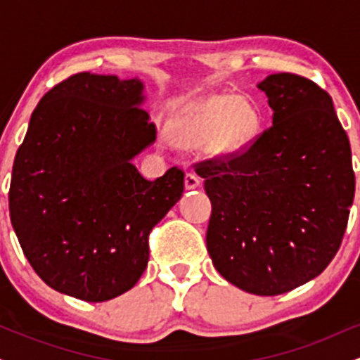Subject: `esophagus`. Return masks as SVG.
<instances>
[{
  "mask_svg": "<svg viewBox=\"0 0 360 360\" xmlns=\"http://www.w3.org/2000/svg\"><path fill=\"white\" fill-rule=\"evenodd\" d=\"M200 183H201L200 177L194 174V172H188V174H186V177H184L186 189H196L198 186H200Z\"/></svg>",
  "mask_w": 360,
  "mask_h": 360,
  "instance_id": "obj_1",
  "label": "esophagus"
}]
</instances>
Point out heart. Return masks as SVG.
<instances>
[{
	"label": "heart",
	"instance_id": "obj_1",
	"mask_svg": "<svg viewBox=\"0 0 360 360\" xmlns=\"http://www.w3.org/2000/svg\"><path fill=\"white\" fill-rule=\"evenodd\" d=\"M259 131V115L249 101L230 93L203 98L176 120L172 139L183 147L208 142L212 154L235 155L250 146Z\"/></svg>",
	"mask_w": 360,
	"mask_h": 360
}]
</instances>
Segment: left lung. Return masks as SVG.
I'll use <instances>...</instances> for the list:
<instances>
[{
  "label": "left lung",
  "mask_w": 360,
  "mask_h": 360,
  "mask_svg": "<svg viewBox=\"0 0 360 360\" xmlns=\"http://www.w3.org/2000/svg\"><path fill=\"white\" fill-rule=\"evenodd\" d=\"M272 127L247 150L198 164L212 201L206 247L233 286L276 296L325 271L355 193L352 152L330 94L298 74L259 84Z\"/></svg>",
  "instance_id": "8db88e82"
}]
</instances>
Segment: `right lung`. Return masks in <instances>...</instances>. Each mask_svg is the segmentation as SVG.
Wrapping results in <instances>:
<instances>
[{"label":"right lung","instance_id":"1","mask_svg":"<svg viewBox=\"0 0 360 360\" xmlns=\"http://www.w3.org/2000/svg\"><path fill=\"white\" fill-rule=\"evenodd\" d=\"M140 79L79 72L45 93L16 152L10 217L47 286L100 303L137 284L148 235L184 191L171 167L147 181L131 159L155 140Z\"/></svg>","mask_w":360,"mask_h":360}]
</instances>
